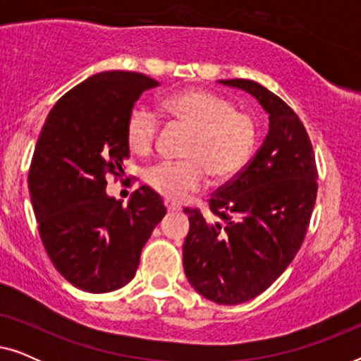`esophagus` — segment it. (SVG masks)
Wrapping results in <instances>:
<instances>
[{
  "label": "esophagus",
  "instance_id": "obj_1",
  "mask_svg": "<svg viewBox=\"0 0 361 361\" xmlns=\"http://www.w3.org/2000/svg\"><path fill=\"white\" fill-rule=\"evenodd\" d=\"M164 205H166L167 212H180V210H182L180 205H177L176 202H171V200H166Z\"/></svg>",
  "mask_w": 361,
  "mask_h": 361
}]
</instances>
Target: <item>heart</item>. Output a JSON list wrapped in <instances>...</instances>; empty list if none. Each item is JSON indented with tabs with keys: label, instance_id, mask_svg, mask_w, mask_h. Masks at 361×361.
Masks as SVG:
<instances>
[{
	"label": "heart",
	"instance_id": "b5f03b06",
	"mask_svg": "<svg viewBox=\"0 0 361 361\" xmlns=\"http://www.w3.org/2000/svg\"><path fill=\"white\" fill-rule=\"evenodd\" d=\"M161 110L192 130L185 161H166L151 167L146 180L172 200L202 189L209 174L215 182L233 179L248 162L256 145V125L248 113L216 93L190 88L167 97ZM161 121L151 108L137 105L126 120V141L135 154L145 156L154 146Z\"/></svg>",
	"mask_w": 361,
	"mask_h": 361
}]
</instances>
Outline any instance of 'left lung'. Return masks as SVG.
Segmentation results:
<instances>
[{
    "label": "left lung",
    "instance_id": "1",
    "mask_svg": "<svg viewBox=\"0 0 361 361\" xmlns=\"http://www.w3.org/2000/svg\"><path fill=\"white\" fill-rule=\"evenodd\" d=\"M253 95L269 115V131L238 176L209 199L205 219L185 209L184 271L197 293L235 305L264 293L298 255L307 233L317 166L312 142L293 108L259 83L219 80Z\"/></svg>",
    "mask_w": 361,
    "mask_h": 361
}]
</instances>
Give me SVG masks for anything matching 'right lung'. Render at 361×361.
I'll return each mask as SVG.
<instances>
[{
  "label": "right lung",
  "mask_w": 361,
  "mask_h": 361,
  "mask_svg": "<svg viewBox=\"0 0 361 361\" xmlns=\"http://www.w3.org/2000/svg\"><path fill=\"white\" fill-rule=\"evenodd\" d=\"M159 85L137 72H100L49 113L29 167L39 233L56 269L75 288L102 294L135 278L142 246L166 215L141 185L126 205L108 197L106 176L130 157L126 120L141 93Z\"/></svg>",
  "instance_id": "1"
}]
</instances>
